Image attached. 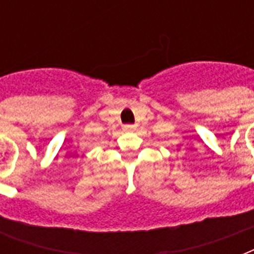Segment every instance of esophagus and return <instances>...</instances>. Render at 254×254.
I'll return each instance as SVG.
<instances>
[{
    "instance_id": "34e87169",
    "label": "esophagus",
    "mask_w": 254,
    "mask_h": 254,
    "mask_svg": "<svg viewBox=\"0 0 254 254\" xmlns=\"http://www.w3.org/2000/svg\"><path fill=\"white\" fill-rule=\"evenodd\" d=\"M124 130H125V131H134L135 127H134V125H125V127H124Z\"/></svg>"
}]
</instances>
